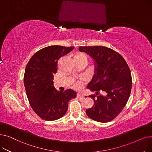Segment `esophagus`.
I'll use <instances>...</instances> for the list:
<instances>
[{
	"label": "esophagus",
	"mask_w": 152,
	"mask_h": 152,
	"mask_svg": "<svg viewBox=\"0 0 152 152\" xmlns=\"http://www.w3.org/2000/svg\"><path fill=\"white\" fill-rule=\"evenodd\" d=\"M77 98H83L84 97V95L81 93H77L76 95Z\"/></svg>",
	"instance_id": "obj_1"
}]
</instances>
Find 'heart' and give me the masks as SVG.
Instances as JSON below:
<instances>
[{
	"label": "heart",
	"mask_w": 152,
	"mask_h": 152,
	"mask_svg": "<svg viewBox=\"0 0 152 152\" xmlns=\"http://www.w3.org/2000/svg\"><path fill=\"white\" fill-rule=\"evenodd\" d=\"M74 60L76 63L77 62H83L84 63H85L86 65L87 63V55L83 52H78L77 53H76L74 55ZM81 84V82H76L73 84V87L76 89H78L80 87Z\"/></svg>",
	"instance_id": "1"
}]
</instances>
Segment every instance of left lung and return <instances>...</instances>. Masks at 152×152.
<instances>
[{
  "instance_id": "1",
  "label": "left lung",
  "mask_w": 152,
  "mask_h": 152,
  "mask_svg": "<svg viewBox=\"0 0 152 152\" xmlns=\"http://www.w3.org/2000/svg\"><path fill=\"white\" fill-rule=\"evenodd\" d=\"M79 50L94 60L95 74L87 88L96 94L89 95L94 105L87 109V115L94 121H112L123 110L132 88L130 68L122 56L103 46L79 47Z\"/></svg>"
}]
</instances>
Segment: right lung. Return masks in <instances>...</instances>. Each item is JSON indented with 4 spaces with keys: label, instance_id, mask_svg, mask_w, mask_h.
<instances>
[{
    "label": "right lung",
    "instance_id": "obj_1",
    "mask_svg": "<svg viewBox=\"0 0 152 152\" xmlns=\"http://www.w3.org/2000/svg\"><path fill=\"white\" fill-rule=\"evenodd\" d=\"M73 49L60 45L46 47L32 56L26 65L23 79L27 97L34 112L44 120L54 121L63 117L68 102L76 96L71 89L58 91L53 81L58 60Z\"/></svg>",
    "mask_w": 152,
    "mask_h": 152
}]
</instances>
